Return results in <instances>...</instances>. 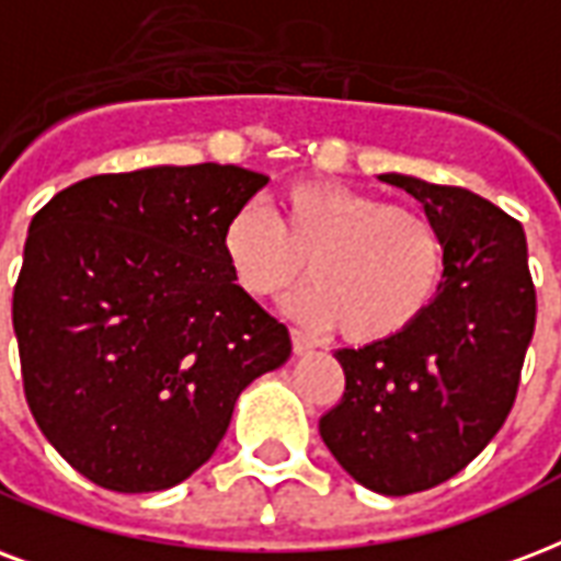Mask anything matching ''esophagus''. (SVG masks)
<instances>
[{
	"mask_svg": "<svg viewBox=\"0 0 561 561\" xmlns=\"http://www.w3.org/2000/svg\"><path fill=\"white\" fill-rule=\"evenodd\" d=\"M290 347H294V353L297 356H306V353H311V337L306 335V332H299V329H290Z\"/></svg>",
	"mask_w": 561,
	"mask_h": 561,
	"instance_id": "esophagus-1",
	"label": "esophagus"
}]
</instances>
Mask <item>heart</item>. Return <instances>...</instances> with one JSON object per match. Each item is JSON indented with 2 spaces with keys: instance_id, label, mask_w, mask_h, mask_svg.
Returning <instances> with one entry per match:
<instances>
[{
  "instance_id": "obj_1",
  "label": "heart",
  "mask_w": 561,
  "mask_h": 561,
  "mask_svg": "<svg viewBox=\"0 0 561 561\" xmlns=\"http://www.w3.org/2000/svg\"><path fill=\"white\" fill-rule=\"evenodd\" d=\"M226 267L243 294L276 297L302 279L290 311L337 327L367 347L403 335L430 311L447 271L433 214L385 203L358 187L311 179L285 187L276 214L247 205L224 229Z\"/></svg>"
}]
</instances>
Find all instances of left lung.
<instances>
[{"instance_id": "obj_1", "label": "left lung", "mask_w": 561, "mask_h": 561, "mask_svg": "<svg viewBox=\"0 0 561 561\" xmlns=\"http://www.w3.org/2000/svg\"><path fill=\"white\" fill-rule=\"evenodd\" d=\"M379 179L438 220L447 271L409 332L337 350L344 394L320 417V438L365 489L403 497L456 477L508 417L536 329V285L524 229L503 208L465 187Z\"/></svg>"}]
</instances>
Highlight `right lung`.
<instances>
[{"label":"right lung","instance_id":"right-lung-1","mask_svg":"<svg viewBox=\"0 0 561 561\" xmlns=\"http://www.w3.org/2000/svg\"><path fill=\"white\" fill-rule=\"evenodd\" d=\"M267 176L234 164L102 173L34 214L14 285L25 403L81 477L161 491L211 459L234 400L290 356L234 285L224 229Z\"/></svg>","mask_w":561,"mask_h":561}]
</instances>
